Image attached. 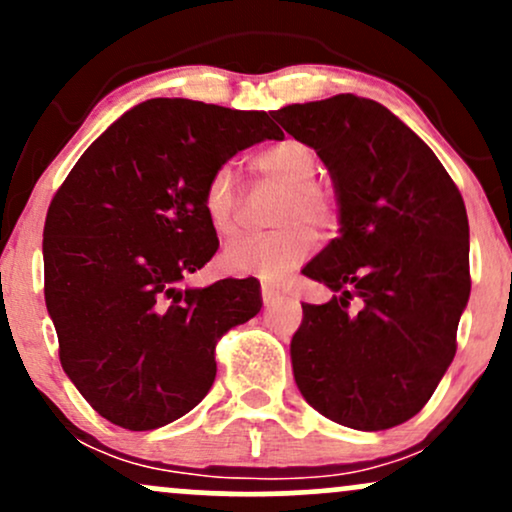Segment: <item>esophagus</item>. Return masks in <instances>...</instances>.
<instances>
[{"label":"esophagus","mask_w":512,"mask_h":512,"mask_svg":"<svg viewBox=\"0 0 512 512\" xmlns=\"http://www.w3.org/2000/svg\"><path fill=\"white\" fill-rule=\"evenodd\" d=\"M284 296V291L279 289V286H274V284H262V303L267 305H274L276 301H279V298Z\"/></svg>","instance_id":"34e87169"}]
</instances>
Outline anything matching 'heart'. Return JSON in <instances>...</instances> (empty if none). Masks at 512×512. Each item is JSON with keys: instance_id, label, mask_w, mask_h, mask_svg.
Listing matches in <instances>:
<instances>
[{"instance_id": "heart-1", "label": "heart", "mask_w": 512, "mask_h": 512, "mask_svg": "<svg viewBox=\"0 0 512 512\" xmlns=\"http://www.w3.org/2000/svg\"><path fill=\"white\" fill-rule=\"evenodd\" d=\"M250 166L262 180L284 187L274 214V223L281 228L264 236L233 238L221 250L219 262L228 274L276 281L313 255L317 245L313 226L322 233L337 226V195L327 182L315 178L317 156L313 146L301 139H281L257 151ZM202 211L219 236H231L236 231V187L231 168H216L204 182Z\"/></svg>"}]
</instances>
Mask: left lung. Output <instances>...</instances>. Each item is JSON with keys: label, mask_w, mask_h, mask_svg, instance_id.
Here are the masks:
<instances>
[{"label": "left lung", "mask_w": 512, "mask_h": 512, "mask_svg": "<svg viewBox=\"0 0 512 512\" xmlns=\"http://www.w3.org/2000/svg\"><path fill=\"white\" fill-rule=\"evenodd\" d=\"M272 117L330 170L342 226L303 267L337 296L303 305L291 339L298 390L356 431L404 424L455 358L472 289L460 190L436 154L370 98L339 93Z\"/></svg>", "instance_id": "1"}]
</instances>
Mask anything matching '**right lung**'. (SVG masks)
<instances>
[{
    "label": "right lung",
    "instance_id": "right-lung-1",
    "mask_svg": "<svg viewBox=\"0 0 512 512\" xmlns=\"http://www.w3.org/2000/svg\"><path fill=\"white\" fill-rule=\"evenodd\" d=\"M281 137L264 110L151 98L105 129L52 197L45 305L64 373L103 419L151 431L185 416L214 385L216 342L260 313L257 279L182 281L219 248L204 182Z\"/></svg>",
    "mask_w": 512,
    "mask_h": 512
}]
</instances>
